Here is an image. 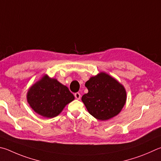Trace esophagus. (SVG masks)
I'll return each instance as SVG.
<instances>
[{
  "label": "esophagus",
  "instance_id": "1",
  "mask_svg": "<svg viewBox=\"0 0 161 161\" xmlns=\"http://www.w3.org/2000/svg\"><path fill=\"white\" fill-rule=\"evenodd\" d=\"M75 97L77 99V100H80L81 98V94L79 92H77L75 93Z\"/></svg>",
  "mask_w": 161,
  "mask_h": 161
}]
</instances>
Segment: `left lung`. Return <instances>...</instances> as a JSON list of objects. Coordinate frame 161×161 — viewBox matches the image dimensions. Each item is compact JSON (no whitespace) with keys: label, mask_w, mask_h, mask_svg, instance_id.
<instances>
[{"label":"left lung","mask_w":161,"mask_h":161,"mask_svg":"<svg viewBox=\"0 0 161 161\" xmlns=\"http://www.w3.org/2000/svg\"><path fill=\"white\" fill-rule=\"evenodd\" d=\"M89 92L81 101L92 116L106 120L118 115L126 102V92L122 84L106 73L92 77L85 83Z\"/></svg>","instance_id":"left-lung-1"}]
</instances>
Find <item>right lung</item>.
<instances>
[{"instance_id":"right-lung-1","label":"right lung","mask_w":161,"mask_h":161,"mask_svg":"<svg viewBox=\"0 0 161 161\" xmlns=\"http://www.w3.org/2000/svg\"><path fill=\"white\" fill-rule=\"evenodd\" d=\"M75 99L68 88L47 75L34 84L27 93V101L35 112L48 118L59 115Z\"/></svg>"}]
</instances>
